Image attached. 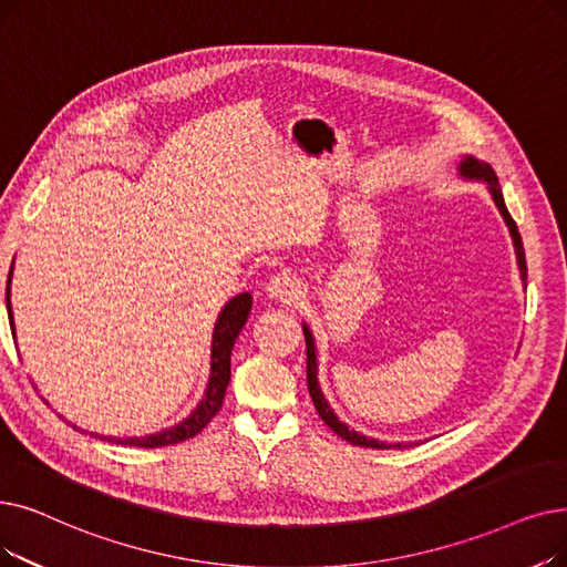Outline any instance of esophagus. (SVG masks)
I'll list each match as a JSON object with an SVG mask.
<instances>
[{
	"instance_id": "esophagus-1",
	"label": "esophagus",
	"mask_w": 567,
	"mask_h": 567,
	"mask_svg": "<svg viewBox=\"0 0 567 567\" xmlns=\"http://www.w3.org/2000/svg\"><path fill=\"white\" fill-rule=\"evenodd\" d=\"M301 282L299 278L293 276H287V274H280L276 278H270V282L266 285V293L268 299L274 301H280V303H293L299 297H301Z\"/></svg>"
}]
</instances>
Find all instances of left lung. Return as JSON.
<instances>
[{"label": "left lung", "instance_id": "8db88e82", "mask_svg": "<svg viewBox=\"0 0 567 567\" xmlns=\"http://www.w3.org/2000/svg\"><path fill=\"white\" fill-rule=\"evenodd\" d=\"M458 176L463 181H480L486 185L491 199H494L496 208L501 210L505 225L509 229V236H512V243H514V255H516V266H519V276H522V282L526 285V255H524V243H522V236H519V229H516V223L512 219V215L507 213V206H505V199H503V189H501V183H498V176L496 171L491 168L486 162L473 157V155H463V159L458 162ZM303 336H306V350H308V389H310V396H312V403H315V410L317 414L322 416V422L342 440H348L350 445H357V447H371V450H391V447H399L403 450L405 442H393V445H386V442L382 440H375V437H365L363 433H357L354 429H350L344 422L338 420V414L333 412V408L329 405V401L324 399L322 393V386H319V378H317V348H315V336L310 331L308 324H303Z\"/></svg>", "mask_w": 567, "mask_h": 567}]
</instances>
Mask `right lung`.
Here are the masks:
<instances>
[{"label": "right lung", "instance_id": "obj_1", "mask_svg": "<svg viewBox=\"0 0 567 567\" xmlns=\"http://www.w3.org/2000/svg\"><path fill=\"white\" fill-rule=\"evenodd\" d=\"M11 276H13V266L9 270V285H7V310H9V322L11 331L16 336V324H13V310H11ZM252 310V293L243 291L238 297H234L225 308L219 310L215 327H213V340H210V371H208V384L204 391V399L196 403V408L185 416L183 422L174 424L171 429L151 433V435H141V437H106L109 442H117V445H130V447H143V450H155V447H166V445H176V442H183L187 437H194L204 426L213 420V416L223 408L225 393L231 380V350L238 333L243 331L245 322H248ZM73 426V424H71ZM76 431H83L79 426H73ZM96 437V433H90ZM104 440V437H102Z\"/></svg>", "mask_w": 567, "mask_h": 567}]
</instances>
